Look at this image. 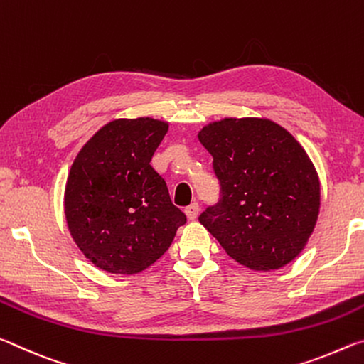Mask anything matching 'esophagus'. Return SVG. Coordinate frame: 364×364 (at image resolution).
<instances>
[{
	"mask_svg": "<svg viewBox=\"0 0 364 364\" xmlns=\"http://www.w3.org/2000/svg\"><path fill=\"white\" fill-rule=\"evenodd\" d=\"M199 204H197V202H194V204H191V205H188L186 208H184V213H186V217L189 218V220H196L197 218V215H199Z\"/></svg>",
	"mask_w": 364,
	"mask_h": 364,
	"instance_id": "obj_1",
	"label": "esophagus"
}]
</instances>
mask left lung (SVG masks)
Returning a JSON list of instances; mask_svg holds the SVG:
<instances>
[{
	"label": "left lung",
	"mask_w": 364,
	"mask_h": 364,
	"mask_svg": "<svg viewBox=\"0 0 364 364\" xmlns=\"http://www.w3.org/2000/svg\"><path fill=\"white\" fill-rule=\"evenodd\" d=\"M197 138L212 154L221 186L220 202L200 215V225L244 267H286L304 250L319 213V178L304 147L258 117H226Z\"/></svg>",
	"instance_id": "1"
}]
</instances>
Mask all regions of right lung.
<instances>
[{"instance_id":"obj_1","label":"right lung","mask_w":364,"mask_h":364,"mask_svg":"<svg viewBox=\"0 0 364 364\" xmlns=\"http://www.w3.org/2000/svg\"><path fill=\"white\" fill-rule=\"evenodd\" d=\"M168 122L138 117L100 128L73 160L64 193L70 236L88 260L114 274L156 263L186 215L171 204L165 180L151 167Z\"/></svg>"}]
</instances>
